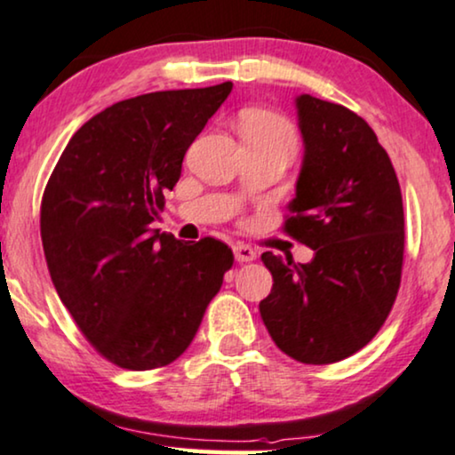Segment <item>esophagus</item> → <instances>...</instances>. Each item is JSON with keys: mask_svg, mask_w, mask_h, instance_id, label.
<instances>
[{"mask_svg": "<svg viewBox=\"0 0 455 455\" xmlns=\"http://www.w3.org/2000/svg\"><path fill=\"white\" fill-rule=\"evenodd\" d=\"M235 258H237V262H251L256 260V250L251 245L247 243H235Z\"/></svg>", "mask_w": 455, "mask_h": 455, "instance_id": "obj_1", "label": "esophagus"}]
</instances>
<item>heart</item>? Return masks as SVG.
<instances>
[{
  "label": "heart",
  "instance_id": "1",
  "mask_svg": "<svg viewBox=\"0 0 455 455\" xmlns=\"http://www.w3.org/2000/svg\"><path fill=\"white\" fill-rule=\"evenodd\" d=\"M241 134L243 136H262V138H281V140L296 145V132L285 117L270 111H247L241 117Z\"/></svg>",
  "mask_w": 455,
  "mask_h": 455
}]
</instances>
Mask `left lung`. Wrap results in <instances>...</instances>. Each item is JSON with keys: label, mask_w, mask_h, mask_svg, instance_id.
<instances>
[{"label": "left lung", "mask_w": 455, "mask_h": 455, "mask_svg": "<svg viewBox=\"0 0 455 455\" xmlns=\"http://www.w3.org/2000/svg\"><path fill=\"white\" fill-rule=\"evenodd\" d=\"M304 164L283 233L308 245V264L264 251L273 290L264 325L287 356L327 365L380 331L401 285V187L376 132L350 108L298 96Z\"/></svg>", "instance_id": "left-lung-1"}]
</instances>
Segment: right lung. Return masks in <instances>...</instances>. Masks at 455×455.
<instances>
[{
    "label": "right lung",
    "instance_id": "add662e5",
    "mask_svg": "<svg viewBox=\"0 0 455 455\" xmlns=\"http://www.w3.org/2000/svg\"><path fill=\"white\" fill-rule=\"evenodd\" d=\"M233 84L136 96L75 132L42 197L52 283L96 353L132 371L176 361L233 267L214 237L151 233L182 159Z\"/></svg>",
    "mask_w": 455,
    "mask_h": 455
}]
</instances>
